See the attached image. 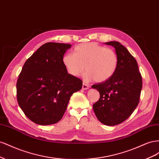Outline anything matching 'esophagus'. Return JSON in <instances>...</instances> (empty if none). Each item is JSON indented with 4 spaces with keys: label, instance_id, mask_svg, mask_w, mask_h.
I'll use <instances>...</instances> for the list:
<instances>
[{
    "label": "esophagus",
    "instance_id": "34e87169",
    "mask_svg": "<svg viewBox=\"0 0 159 159\" xmlns=\"http://www.w3.org/2000/svg\"><path fill=\"white\" fill-rule=\"evenodd\" d=\"M89 86L88 85H87V84H85V83H83V85H82V89H83L86 90V89H89Z\"/></svg>",
    "mask_w": 159,
    "mask_h": 159
}]
</instances>
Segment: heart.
<instances>
[{
  "mask_svg": "<svg viewBox=\"0 0 159 159\" xmlns=\"http://www.w3.org/2000/svg\"><path fill=\"white\" fill-rule=\"evenodd\" d=\"M62 63L68 73L78 77L86 71L84 78L102 83L111 79L116 72L119 59L113 49L95 42L83 43L76 46L73 54H66Z\"/></svg>",
  "mask_w": 159,
  "mask_h": 159,
  "instance_id": "heart-1",
  "label": "heart"
}]
</instances>
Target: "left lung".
<instances>
[{
	"instance_id": "8db88e82",
	"label": "left lung",
	"mask_w": 159,
	"mask_h": 159,
	"mask_svg": "<svg viewBox=\"0 0 159 159\" xmlns=\"http://www.w3.org/2000/svg\"><path fill=\"white\" fill-rule=\"evenodd\" d=\"M105 44L115 48L119 65L111 78L91 86L100 94L93 108L101 123L114 126L125 121L137 107L143 82L137 62L126 48L115 41Z\"/></svg>"
}]
</instances>
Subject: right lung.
Segmentation results:
<instances>
[{
	"instance_id": "obj_1",
	"label": "right lung",
	"mask_w": 159,
	"mask_h": 159,
	"mask_svg": "<svg viewBox=\"0 0 159 159\" xmlns=\"http://www.w3.org/2000/svg\"><path fill=\"white\" fill-rule=\"evenodd\" d=\"M71 44L48 42L24 64L16 83L19 106L32 121L49 125L60 121L70 97L82 81L70 75L62 63Z\"/></svg>"
}]
</instances>
